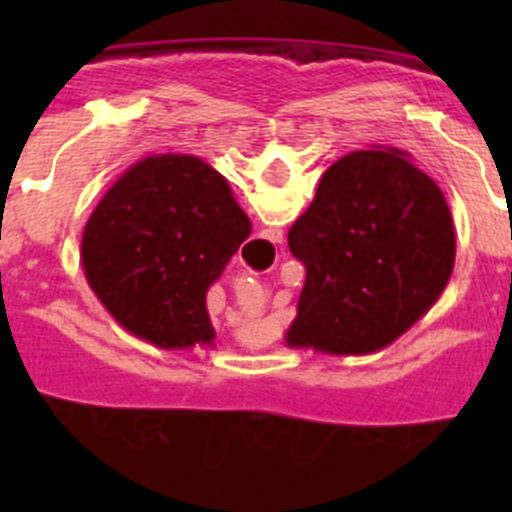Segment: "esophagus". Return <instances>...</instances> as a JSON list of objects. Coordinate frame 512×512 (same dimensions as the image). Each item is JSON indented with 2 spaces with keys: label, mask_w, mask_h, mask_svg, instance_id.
<instances>
[{
  "label": "esophagus",
  "mask_w": 512,
  "mask_h": 512,
  "mask_svg": "<svg viewBox=\"0 0 512 512\" xmlns=\"http://www.w3.org/2000/svg\"><path fill=\"white\" fill-rule=\"evenodd\" d=\"M282 238H284L282 230H266V235H264V241H269L271 246H277V243H282Z\"/></svg>",
  "instance_id": "34e87169"
}]
</instances>
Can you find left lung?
<instances>
[{
	"instance_id": "left-lung-1",
	"label": "left lung",
	"mask_w": 512,
	"mask_h": 512,
	"mask_svg": "<svg viewBox=\"0 0 512 512\" xmlns=\"http://www.w3.org/2000/svg\"><path fill=\"white\" fill-rule=\"evenodd\" d=\"M287 241L305 287L284 341L333 356L390 346L436 305L454 271L446 197L400 148L338 158Z\"/></svg>"
}]
</instances>
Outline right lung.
Masks as SVG:
<instances>
[{
	"label": "right lung",
	"mask_w": 512,
	"mask_h": 512,
	"mask_svg": "<svg viewBox=\"0 0 512 512\" xmlns=\"http://www.w3.org/2000/svg\"><path fill=\"white\" fill-rule=\"evenodd\" d=\"M251 235L233 189L202 158H140L81 235L84 277L125 330L158 348L210 346L207 289Z\"/></svg>",
	"instance_id": "obj_1"
}]
</instances>
